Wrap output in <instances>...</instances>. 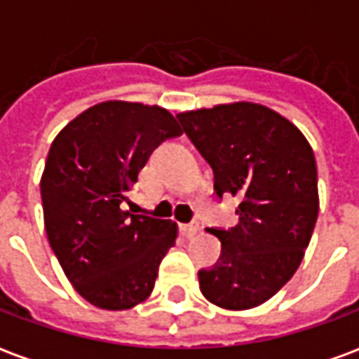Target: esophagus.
Segmentation results:
<instances>
[{
  "label": "esophagus",
  "instance_id": "obj_1",
  "mask_svg": "<svg viewBox=\"0 0 359 359\" xmlns=\"http://www.w3.org/2000/svg\"><path fill=\"white\" fill-rule=\"evenodd\" d=\"M180 233L184 234L187 238H192L196 234L200 233V225L198 223H187V225H180Z\"/></svg>",
  "mask_w": 359,
  "mask_h": 359
}]
</instances>
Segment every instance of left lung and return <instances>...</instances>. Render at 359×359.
Wrapping results in <instances>:
<instances>
[{
    "mask_svg": "<svg viewBox=\"0 0 359 359\" xmlns=\"http://www.w3.org/2000/svg\"><path fill=\"white\" fill-rule=\"evenodd\" d=\"M177 117L211 165L219 198H241L238 225L211 229L221 256L198 273L200 290L223 309L257 308L290 280L313 233V149L298 126L262 103H221Z\"/></svg>",
    "mask_w": 359,
    "mask_h": 359,
    "instance_id": "8db88e82",
    "label": "left lung"
}]
</instances>
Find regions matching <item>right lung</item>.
Here are the masks:
<instances>
[{"instance_id":"obj_1","label":"right lung","mask_w":359,"mask_h":359,"mask_svg":"<svg viewBox=\"0 0 359 359\" xmlns=\"http://www.w3.org/2000/svg\"><path fill=\"white\" fill-rule=\"evenodd\" d=\"M179 134L165 107L111 100L82 111L51 142L40 180L46 234L74 290L95 308L130 309L154 290L177 223L121 203L151 151Z\"/></svg>"}]
</instances>
